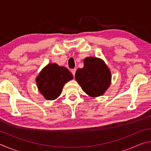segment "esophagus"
I'll return each instance as SVG.
<instances>
[{
	"instance_id": "esophagus-1",
	"label": "esophagus",
	"mask_w": 151,
	"mask_h": 151,
	"mask_svg": "<svg viewBox=\"0 0 151 151\" xmlns=\"http://www.w3.org/2000/svg\"><path fill=\"white\" fill-rule=\"evenodd\" d=\"M76 68H74V69H72L71 70V73H73V76H75V73H76Z\"/></svg>"
}]
</instances>
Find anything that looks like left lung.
<instances>
[{
    "label": "left lung",
    "instance_id": "left-lung-1",
    "mask_svg": "<svg viewBox=\"0 0 151 151\" xmlns=\"http://www.w3.org/2000/svg\"><path fill=\"white\" fill-rule=\"evenodd\" d=\"M83 62L84 67L76 71V81L88 96L103 95L111 82V73L108 66L96 57H86Z\"/></svg>",
    "mask_w": 151,
    "mask_h": 151
}]
</instances>
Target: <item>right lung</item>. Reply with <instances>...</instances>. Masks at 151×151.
<instances>
[{"instance_id":"1","label":"right lung","mask_w":151,"mask_h":151,"mask_svg":"<svg viewBox=\"0 0 151 151\" xmlns=\"http://www.w3.org/2000/svg\"><path fill=\"white\" fill-rule=\"evenodd\" d=\"M73 78L67 68L56 63L48 64L36 78L40 93L47 100H55L60 95L64 85Z\"/></svg>"}]
</instances>
